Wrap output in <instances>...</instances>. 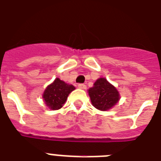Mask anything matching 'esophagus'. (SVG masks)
<instances>
[{
  "label": "esophagus",
  "mask_w": 161,
  "mask_h": 161,
  "mask_svg": "<svg viewBox=\"0 0 161 161\" xmlns=\"http://www.w3.org/2000/svg\"><path fill=\"white\" fill-rule=\"evenodd\" d=\"M78 87H79L80 89H82V90L86 89V86L85 84H79V85H78Z\"/></svg>",
  "instance_id": "obj_1"
}]
</instances>
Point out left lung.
<instances>
[{
  "label": "left lung",
  "mask_w": 161,
  "mask_h": 161,
  "mask_svg": "<svg viewBox=\"0 0 161 161\" xmlns=\"http://www.w3.org/2000/svg\"><path fill=\"white\" fill-rule=\"evenodd\" d=\"M88 92L93 106L102 111L110 109L120 99L119 91L105 78L97 80Z\"/></svg>",
  "instance_id": "8db88e82"
}]
</instances>
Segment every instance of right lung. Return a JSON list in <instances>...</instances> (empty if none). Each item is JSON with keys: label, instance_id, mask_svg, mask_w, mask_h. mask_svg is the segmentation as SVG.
<instances>
[{"label": "right lung", "instance_id": "obj_1", "mask_svg": "<svg viewBox=\"0 0 161 161\" xmlns=\"http://www.w3.org/2000/svg\"><path fill=\"white\" fill-rule=\"evenodd\" d=\"M75 90L72 85H68L59 78L55 79L53 83L49 85L44 90L42 98L45 103L51 109H59L66 102L69 94Z\"/></svg>", "mask_w": 161, "mask_h": 161}]
</instances>
